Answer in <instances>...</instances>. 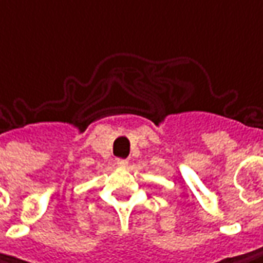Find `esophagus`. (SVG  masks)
I'll return each instance as SVG.
<instances>
[{"label": "esophagus", "mask_w": 263, "mask_h": 263, "mask_svg": "<svg viewBox=\"0 0 263 263\" xmlns=\"http://www.w3.org/2000/svg\"><path fill=\"white\" fill-rule=\"evenodd\" d=\"M116 165H118L119 168H125V166L128 165V160H127V159H118V160H116Z\"/></svg>", "instance_id": "1"}]
</instances>
